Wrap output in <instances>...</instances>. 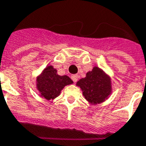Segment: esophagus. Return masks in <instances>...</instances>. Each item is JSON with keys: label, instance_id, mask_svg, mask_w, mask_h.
Wrapping results in <instances>:
<instances>
[{"label": "esophagus", "instance_id": "34e87169", "mask_svg": "<svg viewBox=\"0 0 146 146\" xmlns=\"http://www.w3.org/2000/svg\"><path fill=\"white\" fill-rule=\"evenodd\" d=\"M71 79H72V80H73V82H77L78 79H79V76H78L77 74H74V75H73L71 76Z\"/></svg>", "mask_w": 146, "mask_h": 146}]
</instances>
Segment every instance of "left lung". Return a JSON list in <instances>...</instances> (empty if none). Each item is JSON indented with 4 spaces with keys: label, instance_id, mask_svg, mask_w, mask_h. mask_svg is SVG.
Here are the masks:
<instances>
[{
    "label": "left lung",
    "instance_id": "left-lung-1",
    "mask_svg": "<svg viewBox=\"0 0 146 146\" xmlns=\"http://www.w3.org/2000/svg\"><path fill=\"white\" fill-rule=\"evenodd\" d=\"M76 86L90 104H101L112 93L111 76L98 66H94L92 70L86 73V77L80 79Z\"/></svg>",
    "mask_w": 146,
    "mask_h": 146
}]
</instances>
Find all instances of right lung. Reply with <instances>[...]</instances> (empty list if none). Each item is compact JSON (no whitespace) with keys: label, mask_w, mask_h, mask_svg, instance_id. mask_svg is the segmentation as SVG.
I'll return each mask as SVG.
<instances>
[{"label":"right lung","mask_w":146,"mask_h":146,"mask_svg":"<svg viewBox=\"0 0 146 146\" xmlns=\"http://www.w3.org/2000/svg\"><path fill=\"white\" fill-rule=\"evenodd\" d=\"M73 82L66 75L60 76L52 65H48L36 77V89L38 95L45 100H54L60 96L66 86Z\"/></svg>","instance_id":"obj_1"}]
</instances>
